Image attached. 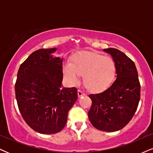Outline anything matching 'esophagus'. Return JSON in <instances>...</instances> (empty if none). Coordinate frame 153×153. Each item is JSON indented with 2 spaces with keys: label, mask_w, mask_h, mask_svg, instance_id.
Returning <instances> with one entry per match:
<instances>
[{
  "label": "esophagus",
  "mask_w": 153,
  "mask_h": 153,
  "mask_svg": "<svg viewBox=\"0 0 153 153\" xmlns=\"http://www.w3.org/2000/svg\"><path fill=\"white\" fill-rule=\"evenodd\" d=\"M85 95V93H83V92L81 91H80V90H79V91H78V97H82V96H84Z\"/></svg>",
  "instance_id": "esophagus-1"
}]
</instances>
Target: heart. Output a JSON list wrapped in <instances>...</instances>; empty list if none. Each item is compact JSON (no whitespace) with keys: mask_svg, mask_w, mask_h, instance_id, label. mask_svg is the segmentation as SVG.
Segmentation results:
<instances>
[{"mask_svg":"<svg viewBox=\"0 0 153 153\" xmlns=\"http://www.w3.org/2000/svg\"><path fill=\"white\" fill-rule=\"evenodd\" d=\"M64 73L72 83L83 77V84L93 93L103 91L113 84L117 67L113 59L91 51H82L72 57L71 65L64 68Z\"/></svg>","mask_w":153,"mask_h":153,"instance_id":"obj_1","label":"heart"}]
</instances>
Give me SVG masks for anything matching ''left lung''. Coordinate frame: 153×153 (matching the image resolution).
Masks as SVG:
<instances>
[{"mask_svg":"<svg viewBox=\"0 0 153 153\" xmlns=\"http://www.w3.org/2000/svg\"><path fill=\"white\" fill-rule=\"evenodd\" d=\"M103 51L116 64V80L102 93L89 95L92 105L88 117L96 129L115 132L123 129L133 117L140 98V85L131 59L113 48Z\"/></svg>","mask_w":153,"mask_h":153,"instance_id":"1","label":"left lung"}]
</instances>
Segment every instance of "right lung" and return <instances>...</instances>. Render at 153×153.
I'll return each mask as SVG.
<instances>
[{"instance_id": "right-lung-1", "label": "right lung", "mask_w": 153, "mask_h": 153, "mask_svg": "<svg viewBox=\"0 0 153 153\" xmlns=\"http://www.w3.org/2000/svg\"><path fill=\"white\" fill-rule=\"evenodd\" d=\"M57 48L40 49L20 66L15 85L18 108L25 123L41 134L60 132L78 99L75 88L62 87L63 58Z\"/></svg>"}]
</instances>
